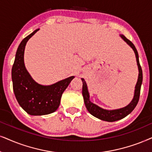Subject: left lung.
<instances>
[{
    "mask_svg": "<svg viewBox=\"0 0 152 152\" xmlns=\"http://www.w3.org/2000/svg\"><path fill=\"white\" fill-rule=\"evenodd\" d=\"M120 37H122V39L125 42H126V44L129 46H130V47L134 51L135 58H136L137 65V67H138V78H137V81L135 86L134 95H133V99L129 103V104L127 105L126 106L124 107V108L115 109V110H106V109H104L99 106H97V105L93 104L92 102H90V94H89L88 86H87L86 80H84V78H81L83 81L82 94L83 96L85 105H86L87 110L94 117L99 119L101 120L106 121V122H115V121L122 120V119L124 118L125 117H126L127 115L132 112L133 109L135 108V106H136L137 102L139 101L140 88L142 83V71L139 62V57L137 49L135 48L134 44L130 40L127 39L124 35H120Z\"/></svg>",
    "mask_w": 152,
    "mask_h": 152,
    "instance_id": "obj_1",
    "label": "left lung"
}]
</instances>
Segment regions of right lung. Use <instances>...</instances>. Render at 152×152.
Wrapping results in <instances>:
<instances>
[{"instance_id":"right-lung-1","label":"right lung","mask_w":152,"mask_h":152,"mask_svg":"<svg viewBox=\"0 0 152 152\" xmlns=\"http://www.w3.org/2000/svg\"><path fill=\"white\" fill-rule=\"evenodd\" d=\"M39 30H35L22 40L12 69L16 99L20 106L30 115H44L55 112L60 106L62 93L74 78L70 76L50 86L37 83L32 78L24 64V50L27 42Z\"/></svg>"}]
</instances>
